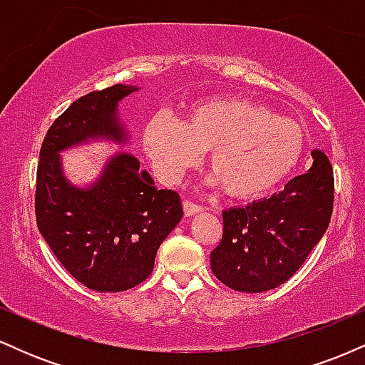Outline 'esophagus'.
<instances>
[{
	"mask_svg": "<svg viewBox=\"0 0 365 365\" xmlns=\"http://www.w3.org/2000/svg\"><path fill=\"white\" fill-rule=\"evenodd\" d=\"M183 211H185V216H194L197 212H202L204 207L200 204L192 202V200H183Z\"/></svg>",
	"mask_w": 365,
	"mask_h": 365,
	"instance_id": "obj_1",
	"label": "esophagus"
}]
</instances>
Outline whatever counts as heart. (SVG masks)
Instances as JSON below:
<instances>
[{
  "instance_id": "obj_1",
  "label": "heart",
  "mask_w": 365,
  "mask_h": 365,
  "mask_svg": "<svg viewBox=\"0 0 365 365\" xmlns=\"http://www.w3.org/2000/svg\"><path fill=\"white\" fill-rule=\"evenodd\" d=\"M142 144L158 177L168 183L211 149L215 171L207 182L247 199L266 194L292 173L302 158L305 130L250 99L216 98L192 104L183 121L156 113L145 123Z\"/></svg>"
}]
</instances>
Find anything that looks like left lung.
<instances>
[{"label": "left lung", "mask_w": 365, "mask_h": 365, "mask_svg": "<svg viewBox=\"0 0 365 365\" xmlns=\"http://www.w3.org/2000/svg\"><path fill=\"white\" fill-rule=\"evenodd\" d=\"M311 154L307 173L282 192L223 211V237L211 252V269L232 290L261 293L288 282L328 230L333 168L322 150Z\"/></svg>", "instance_id": "1"}]
</instances>
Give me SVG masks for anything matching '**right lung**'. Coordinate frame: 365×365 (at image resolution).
Here are the masks:
<instances>
[{
	"label": "right lung",
	"mask_w": 365,
	"mask_h": 365,
	"mask_svg": "<svg viewBox=\"0 0 365 365\" xmlns=\"http://www.w3.org/2000/svg\"><path fill=\"white\" fill-rule=\"evenodd\" d=\"M135 91L116 83L82 96L54 120L39 154L37 228L63 267L96 292H125L144 282L159 245L183 216L177 192L158 188L128 153L110 156L87 187L63 173V150L92 140H128L118 103Z\"/></svg>",
	"instance_id": "add662e5"
}]
</instances>
